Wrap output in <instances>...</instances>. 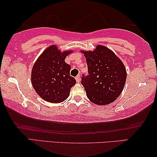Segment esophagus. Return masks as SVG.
Instances as JSON below:
<instances>
[{
	"instance_id": "obj_1",
	"label": "esophagus",
	"mask_w": 157,
	"mask_h": 157,
	"mask_svg": "<svg viewBox=\"0 0 157 157\" xmlns=\"http://www.w3.org/2000/svg\"><path fill=\"white\" fill-rule=\"evenodd\" d=\"M80 79H81L80 75H78L76 77V81L77 83H79V82H80Z\"/></svg>"
}]
</instances>
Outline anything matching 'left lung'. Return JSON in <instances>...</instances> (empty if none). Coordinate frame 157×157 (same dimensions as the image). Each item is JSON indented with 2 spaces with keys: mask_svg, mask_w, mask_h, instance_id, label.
I'll return each mask as SVG.
<instances>
[{
  "mask_svg": "<svg viewBox=\"0 0 157 157\" xmlns=\"http://www.w3.org/2000/svg\"><path fill=\"white\" fill-rule=\"evenodd\" d=\"M86 59L88 75L81 77L86 95L97 105L111 104L124 89L127 71L113 51L103 45L93 51H81Z\"/></svg>",
  "mask_w": 157,
  "mask_h": 157,
  "instance_id": "left-lung-1",
  "label": "left lung"
}]
</instances>
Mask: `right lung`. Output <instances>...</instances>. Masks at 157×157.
<instances>
[{
  "instance_id": "add662e5",
  "label": "right lung",
  "mask_w": 157,
  "mask_h": 157,
  "mask_svg": "<svg viewBox=\"0 0 157 157\" xmlns=\"http://www.w3.org/2000/svg\"><path fill=\"white\" fill-rule=\"evenodd\" d=\"M72 50L62 51L55 44L43 51L33 66L31 83L35 92L46 101L57 104L65 101L76 80L70 76L71 66L65 58Z\"/></svg>"
}]
</instances>
